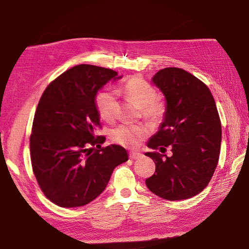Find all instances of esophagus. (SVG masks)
<instances>
[{
  "label": "esophagus",
  "mask_w": 249,
  "mask_h": 249,
  "mask_svg": "<svg viewBox=\"0 0 249 249\" xmlns=\"http://www.w3.org/2000/svg\"><path fill=\"white\" fill-rule=\"evenodd\" d=\"M142 157V154H140V153H136V151H132V153L129 154V158L130 159H138V158H141Z\"/></svg>",
  "instance_id": "esophagus-1"
}]
</instances>
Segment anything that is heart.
<instances>
[{
    "mask_svg": "<svg viewBox=\"0 0 249 249\" xmlns=\"http://www.w3.org/2000/svg\"><path fill=\"white\" fill-rule=\"evenodd\" d=\"M116 93H123L129 100L141 107L142 113L150 120H158L163 114V104L155 99L156 90L153 86L141 78L128 80L123 87L115 90ZM96 108L104 121H113L117 114L116 95L111 90L100 92L95 99ZM148 134V129L136 125H120L111 133L112 140L128 148H135L140 145L142 138Z\"/></svg>",
    "mask_w": 249,
    "mask_h": 249,
    "instance_id": "1",
    "label": "heart"
}]
</instances>
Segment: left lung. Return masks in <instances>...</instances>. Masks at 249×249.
<instances>
[{
  "label": "left lung",
  "instance_id": "obj_1",
  "mask_svg": "<svg viewBox=\"0 0 249 249\" xmlns=\"http://www.w3.org/2000/svg\"><path fill=\"white\" fill-rule=\"evenodd\" d=\"M151 82L165 96L166 109L157 133L147 142L154 151L145 155L154 160L156 171L145 182L165 200L189 199L208 185L220 157L222 127L215 101L201 80L182 69L159 70ZM160 145L172 146L170 158L154 150Z\"/></svg>",
  "mask_w": 249,
  "mask_h": 249
}]
</instances>
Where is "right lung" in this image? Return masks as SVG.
<instances>
[{
    "label": "right lung",
    "instance_id": "right-lung-1",
    "mask_svg": "<svg viewBox=\"0 0 249 249\" xmlns=\"http://www.w3.org/2000/svg\"><path fill=\"white\" fill-rule=\"evenodd\" d=\"M121 78L111 69L79 65L54 79L41 95L29 142L32 166L41 191L61 208L96 199L115 167L128 160L124 147L101 148L105 137L94 135L100 127L96 94Z\"/></svg>",
    "mask_w": 249,
    "mask_h": 249
}]
</instances>
